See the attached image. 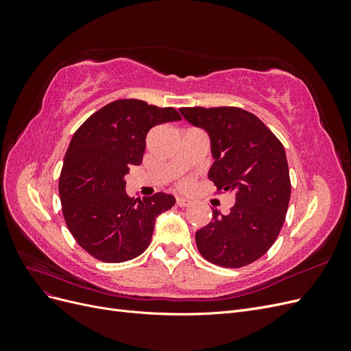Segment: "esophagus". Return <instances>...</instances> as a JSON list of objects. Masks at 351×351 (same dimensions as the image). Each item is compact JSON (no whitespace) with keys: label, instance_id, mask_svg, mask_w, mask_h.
Returning <instances> with one entry per match:
<instances>
[{"label":"esophagus","instance_id":"1","mask_svg":"<svg viewBox=\"0 0 351 351\" xmlns=\"http://www.w3.org/2000/svg\"><path fill=\"white\" fill-rule=\"evenodd\" d=\"M176 204H177L180 208H186V206H189L190 204H192V202H190V200L186 199V197H177Z\"/></svg>","mask_w":351,"mask_h":351}]
</instances>
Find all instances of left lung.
<instances>
[{
    "instance_id": "left-lung-1",
    "label": "left lung",
    "mask_w": 351,
    "mask_h": 351,
    "mask_svg": "<svg viewBox=\"0 0 351 351\" xmlns=\"http://www.w3.org/2000/svg\"><path fill=\"white\" fill-rule=\"evenodd\" d=\"M180 112L209 136V180L217 190L236 196L228 215L214 210L209 224L196 231L197 250L218 267H246L269 250L284 224L291 193L284 146L256 115L241 108Z\"/></svg>"
}]
</instances>
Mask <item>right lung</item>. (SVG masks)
<instances>
[{
  "label": "right lung",
  "instance_id": "1",
  "mask_svg": "<svg viewBox=\"0 0 351 351\" xmlns=\"http://www.w3.org/2000/svg\"><path fill=\"white\" fill-rule=\"evenodd\" d=\"M180 119L174 108L119 99L92 114L74 133L58 190L71 236L93 258L125 262L149 246L156 217L173 208L176 199L165 193L130 199L124 177L132 165H141L147 132Z\"/></svg>",
  "mask_w": 351,
  "mask_h": 351
}]
</instances>
